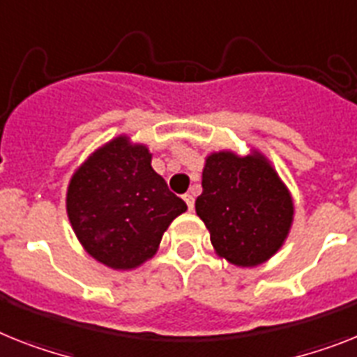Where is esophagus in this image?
Listing matches in <instances>:
<instances>
[{
  "instance_id": "1",
  "label": "esophagus",
  "mask_w": 357,
  "mask_h": 357,
  "mask_svg": "<svg viewBox=\"0 0 357 357\" xmlns=\"http://www.w3.org/2000/svg\"><path fill=\"white\" fill-rule=\"evenodd\" d=\"M184 202L188 204V208H190V210H193V206H195V197L191 195V193H185Z\"/></svg>"
}]
</instances>
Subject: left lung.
Masks as SVG:
<instances>
[{
  "mask_svg": "<svg viewBox=\"0 0 357 357\" xmlns=\"http://www.w3.org/2000/svg\"><path fill=\"white\" fill-rule=\"evenodd\" d=\"M195 210L215 253L229 264L253 268L281 250L296 208L272 162L252 147L244 157L229 149L206 157Z\"/></svg>",
  "mask_w": 357,
  "mask_h": 357,
  "instance_id": "obj_1",
  "label": "left lung"
}]
</instances>
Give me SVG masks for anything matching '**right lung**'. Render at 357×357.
Returning a JSON list of instances; mask_svg holds the SVG:
<instances>
[{
    "instance_id": "right-lung-1",
    "label": "right lung",
    "mask_w": 357,
    "mask_h": 357,
    "mask_svg": "<svg viewBox=\"0 0 357 357\" xmlns=\"http://www.w3.org/2000/svg\"><path fill=\"white\" fill-rule=\"evenodd\" d=\"M146 144L111 138L78 166L66 208L78 243L113 270H135L157 253L162 235L188 210L151 167Z\"/></svg>"
}]
</instances>
